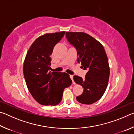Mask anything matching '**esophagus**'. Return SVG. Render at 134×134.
<instances>
[{"instance_id": "obj_1", "label": "esophagus", "mask_w": 134, "mask_h": 134, "mask_svg": "<svg viewBox=\"0 0 134 134\" xmlns=\"http://www.w3.org/2000/svg\"><path fill=\"white\" fill-rule=\"evenodd\" d=\"M70 77L72 80V82H73V81H74V80H73V76H72V75H70Z\"/></svg>"}]
</instances>
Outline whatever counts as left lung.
Returning <instances> with one entry per match:
<instances>
[{
	"label": "left lung",
	"mask_w": 134,
	"mask_h": 134,
	"mask_svg": "<svg viewBox=\"0 0 134 134\" xmlns=\"http://www.w3.org/2000/svg\"><path fill=\"white\" fill-rule=\"evenodd\" d=\"M70 44L77 51V62L84 70H87L85 78L74 76V80L83 88V92L76 97L82 104L90 105L101 98L108 85L110 69L104 47L98 41L85 32H66Z\"/></svg>",
	"instance_id": "8db88e82"
}]
</instances>
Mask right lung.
Masks as SVG:
<instances>
[{
    "mask_svg": "<svg viewBox=\"0 0 134 134\" xmlns=\"http://www.w3.org/2000/svg\"><path fill=\"white\" fill-rule=\"evenodd\" d=\"M65 31L45 34L35 40L27 52L24 63V74L29 92L38 103L55 106L61 102L65 88L71 85L65 72H51L50 55Z\"/></svg>",
    "mask_w": 134,
    "mask_h": 134,
    "instance_id": "1",
    "label": "right lung"
}]
</instances>
